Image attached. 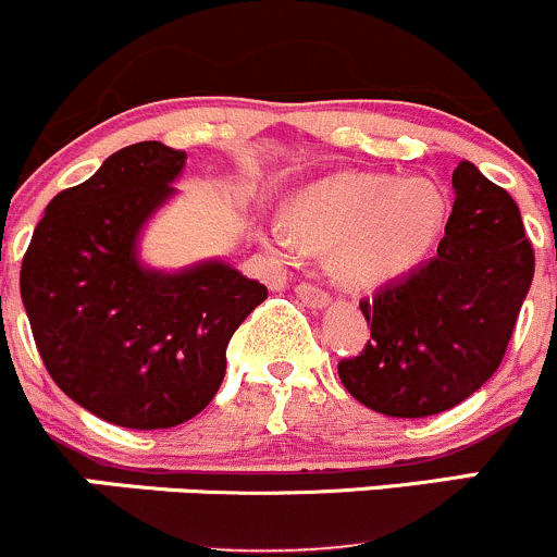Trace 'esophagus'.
<instances>
[{
    "label": "esophagus",
    "instance_id": "esophagus-1",
    "mask_svg": "<svg viewBox=\"0 0 557 557\" xmlns=\"http://www.w3.org/2000/svg\"><path fill=\"white\" fill-rule=\"evenodd\" d=\"M295 292H297V297H300V300L311 308H324L330 302L327 292H324L319 284H311V281H302V284H297Z\"/></svg>",
    "mask_w": 557,
    "mask_h": 557
}]
</instances>
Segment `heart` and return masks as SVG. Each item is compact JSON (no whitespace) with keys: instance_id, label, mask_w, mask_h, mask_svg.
<instances>
[{"instance_id":"b5f03b06","label":"heart","mask_w":557,"mask_h":557,"mask_svg":"<svg viewBox=\"0 0 557 557\" xmlns=\"http://www.w3.org/2000/svg\"><path fill=\"white\" fill-rule=\"evenodd\" d=\"M442 191L387 173H335L295 197L289 222L265 238L284 255L333 249V273L351 289H376L420 265L444 227Z\"/></svg>"}]
</instances>
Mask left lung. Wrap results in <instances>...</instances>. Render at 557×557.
I'll return each mask as SVG.
<instances>
[{"label": "left lung", "instance_id": "1", "mask_svg": "<svg viewBox=\"0 0 557 557\" xmlns=\"http://www.w3.org/2000/svg\"><path fill=\"white\" fill-rule=\"evenodd\" d=\"M438 255L362 300L366 349L338 362L351 398L387 417H431L476 393L506 355L533 281V246L509 191L471 162Z\"/></svg>", "mask_w": 557, "mask_h": 557}]
</instances>
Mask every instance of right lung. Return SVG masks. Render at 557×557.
Masks as SVG:
<instances>
[{"label":"right lung","instance_id":"1","mask_svg":"<svg viewBox=\"0 0 557 557\" xmlns=\"http://www.w3.org/2000/svg\"><path fill=\"white\" fill-rule=\"evenodd\" d=\"M184 162L157 140L115 151L48 202L21 262V300L53 382L135 431L181 425L211 404L230 338L268 297L224 262L184 273L137 262V235Z\"/></svg>","mask_w":557,"mask_h":557}]
</instances>
